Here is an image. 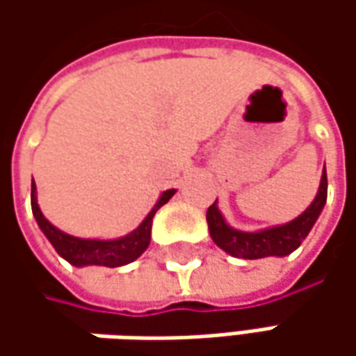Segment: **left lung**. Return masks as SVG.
Instances as JSON below:
<instances>
[{"label":"left lung","mask_w":356,"mask_h":356,"mask_svg":"<svg viewBox=\"0 0 356 356\" xmlns=\"http://www.w3.org/2000/svg\"><path fill=\"white\" fill-rule=\"evenodd\" d=\"M325 202H327V172L323 170L321 184L315 200L309 204L305 212L287 224L257 229V232H241L227 226L222 212L218 210V200L208 208L206 220L213 243L234 257H241V259H261L271 255L285 257L295 252L301 245V241L307 238L311 227L315 226L317 218L321 216Z\"/></svg>","instance_id":"8db88e82"}]
</instances>
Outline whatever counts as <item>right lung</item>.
I'll list each match as a JSON object with an SVG mask.
<instances>
[{"label":"right lung","instance_id":"add662e5","mask_svg":"<svg viewBox=\"0 0 356 356\" xmlns=\"http://www.w3.org/2000/svg\"><path fill=\"white\" fill-rule=\"evenodd\" d=\"M176 194V190H166L160 194V198L154 204V208L148 212L143 220V224L130 232L127 236L117 239H85L75 238L55 227L47 218L43 216L39 204H37V188L31 180V210H33L37 226L45 234V238L51 241L55 252L67 259L71 266L87 267V266H103V267H120L127 266L130 261L138 259L146 248L150 245V232H152V218L154 213Z\"/></svg>","mask_w":356,"mask_h":356}]
</instances>
